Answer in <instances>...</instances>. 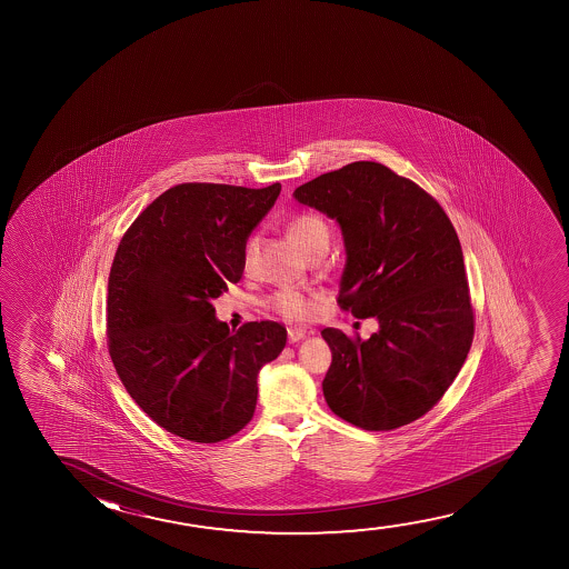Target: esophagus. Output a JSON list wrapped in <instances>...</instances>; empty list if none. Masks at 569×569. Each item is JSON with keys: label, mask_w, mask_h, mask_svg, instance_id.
<instances>
[{"label": "esophagus", "mask_w": 569, "mask_h": 569, "mask_svg": "<svg viewBox=\"0 0 569 569\" xmlns=\"http://www.w3.org/2000/svg\"><path fill=\"white\" fill-rule=\"evenodd\" d=\"M305 335H307V330H303V328H289V330H288L289 343H296V342H299V340H303Z\"/></svg>", "instance_id": "1"}]
</instances>
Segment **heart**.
<instances>
[{"instance_id":"heart-1","label":"heart","mask_w":569,"mask_h":569,"mask_svg":"<svg viewBox=\"0 0 569 569\" xmlns=\"http://www.w3.org/2000/svg\"><path fill=\"white\" fill-rule=\"evenodd\" d=\"M288 233L299 249L309 257L315 250L328 247L330 233L325 219L317 213H299L288 223ZM254 249V242H249L247 257ZM272 307L280 312L281 317L289 320H305L312 315V297L299 289H281L272 297Z\"/></svg>"}]
</instances>
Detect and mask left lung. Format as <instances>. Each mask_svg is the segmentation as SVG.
Segmentation results:
<instances>
[{"label": "left lung", "instance_id": "1", "mask_svg": "<svg viewBox=\"0 0 569 569\" xmlns=\"http://www.w3.org/2000/svg\"><path fill=\"white\" fill-rule=\"evenodd\" d=\"M293 196L342 229L338 305L379 322L369 340L338 328L320 332L332 350L322 381L327 405L367 431L412 423L451 387L475 336L451 219L423 188L375 161L320 174Z\"/></svg>", "mask_w": 569, "mask_h": 569}]
</instances>
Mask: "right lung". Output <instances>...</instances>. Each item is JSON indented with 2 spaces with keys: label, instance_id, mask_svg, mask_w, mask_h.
Masks as SVG:
<instances>
[{
  "label": "right lung",
  "instance_id": "1",
  "mask_svg": "<svg viewBox=\"0 0 569 569\" xmlns=\"http://www.w3.org/2000/svg\"><path fill=\"white\" fill-rule=\"evenodd\" d=\"M281 184L184 182L136 218L109 276V353L128 395L157 426L194 443L241 431L257 408V377L286 348L273 320L231 332L211 301L241 280L252 229Z\"/></svg>",
  "mask_w": 569,
  "mask_h": 569
}]
</instances>
